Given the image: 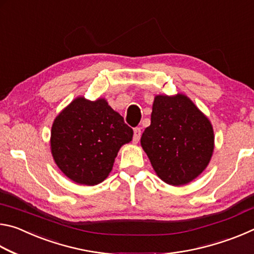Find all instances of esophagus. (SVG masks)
Masks as SVG:
<instances>
[{
  "mask_svg": "<svg viewBox=\"0 0 254 254\" xmlns=\"http://www.w3.org/2000/svg\"><path fill=\"white\" fill-rule=\"evenodd\" d=\"M141 137V128L140 127H135L134 130H133V141H134L135 143L139 142Z\"/></svg>",
  "mask_w": 254,
  "mask_h": 254,
  "instance_id": "34e87169",
  "label": "esophagus"
}]
</instances>
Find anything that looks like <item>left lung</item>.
Instances as JSON below:
<instances>
[{
    "instance_id": "obj_1",
    "label": "left lung",
    "mask_w": 254,
    "mask_h": 254,
    "mask_svg": "<svg viewBox=\"0 0 254 254\" xmlns=\"http://www.w3.org/2000/svg\"><path fill=\"white\" fill-rule=\"evenodd\" d=\"M158 177L183 186L206 169L214 151L209 120L184 94L154 97L151 124L141 136Z\"/></svg>"
}]
</instances>
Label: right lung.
<instances>
[{"label": "right lung", "instance_id": "add662e5", "mask_svg": "<svg viewBox=\"0 0 254 254\" xmlns=\"http://www.w3.org/2000/svg\"><path fill=\"white\" fill-rule=\"evenodd\" d=\"M132 136V128L105 98L80 96L55 119L50 148L64 175L76 184L94 186L109 176L120 148Z\"/></svg>", "mask_w": 254, "mask_h": 254}]
</instances>
